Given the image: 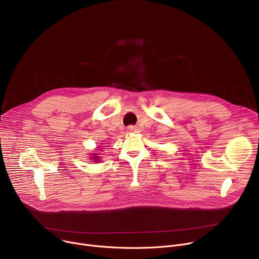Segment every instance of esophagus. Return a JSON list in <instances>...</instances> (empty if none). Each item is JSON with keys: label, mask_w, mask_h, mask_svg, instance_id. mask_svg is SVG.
<instances>
[{"label": "esophagus", "mask_w": 259, "mask_h": 259, "mask_svg": "<svg viewBox=\"0 0 259 259\" xmlns=\"http://www.w3.org/2000/svg\"><path fill=\"white\" fill-rule=\"evenodd\" d=\"M128 131H130V132L134 131V127H133V126H129V127H128Z\"/></svg>", "instance_id": "obj_1"}]
</instances>
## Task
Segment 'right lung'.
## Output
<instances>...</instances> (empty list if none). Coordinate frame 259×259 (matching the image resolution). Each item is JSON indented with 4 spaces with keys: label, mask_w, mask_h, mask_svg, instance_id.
I'll list each match as a JSON object with an SVG mask.
<instances>
[{
    "label": "right lung",
    "mask_w": 259,
    "mask_h": 259,
    "mask_svg": "<svg viewBox=\"0 0 259 259\" xmlns=\"http://www.w3.org/2000/svg\"><path fill=\"white\" fill-rule=\"evenodd\" d=\"M95 158H96V159H98V157H95Z\"/></svg>",
    "instance_id": "obj_1"
}]
</instances>
